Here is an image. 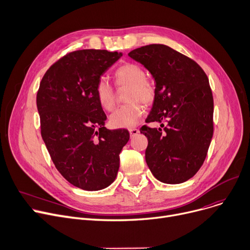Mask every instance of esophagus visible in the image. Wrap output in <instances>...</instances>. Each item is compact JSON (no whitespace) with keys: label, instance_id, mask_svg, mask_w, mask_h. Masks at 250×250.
<instances>
[{"label":"esophagus","instance_id":"esophagus-1","mask_svg":"<svg viewBox=\"0 0 250 250\" xmlns=\"http://www.w3.org/2000/svg\"><path fill=\"white\" fill-rule=\"evenodd\" d=\"M129 132H130V136L133 137L139 133V130L136 128H132V129H129Z\"/></svg>","mask_w":250,"mask_h":250}]
</instances>
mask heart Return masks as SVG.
I'll return each mask as SVG.
<instances>
[{
	"label": "heart",
	"mask_w": 250,
	"mask_h": 250,
	"mask_svg": "<svg viewBox=\"0 0 250 250\" xmlns=\"http://www.w3.org/2000/svg\"><path fill=\"white\" fill-rule=\"evenodd\" d=\"M118 86H129L127 101L130 104L117 109L110 116V123L115 128H133L144 114V106L140 104H148L156 97V88L146 78V72L140 66L128 63L116 70L114 74ZM96 94L102 108L112 111L115 105V92L110 83L105 79L99 80Z\"/></svg>",
	"instance_id": "b5f03b06"
}]
</instances>
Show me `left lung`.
Instances as JSON below:
<instances>
[{"instance_id":"8db88e82","label":"left lung","mask_w":250,"mask_h":250,"mask_svg":"<svg viewBox=\"0 0 250 250\" xmlns=\"http://www.w3.org/2000/svg\"><path fill=\"white\" fill-rule=\"evenodd\" d=\"M128 56L140 63L156 82V97L142 127L148 140L146 162L163 183L179 184L203 166L213 126V99L205 71L191 59L165 44H148Z\"/></svg>"}]
</instances>
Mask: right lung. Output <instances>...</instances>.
<instances>
[{
	"instance_id": "right-lung-1",
	"label": "right lung",
	"mask_w": 250,
	"mask_h": 250,
	"mask_svg": "<svg viewBox=\"0 0 250 250\" xmlns=\"http://www.w3.org/2000/svg\"><path fill=\"white\" fill-rule=\"evenodd\" d=\"M121 52H72L46 71L37 97L42 136L57 170L72 185L98 191L111 185L129 140L126 129L104 127L96 87Z\"/></svg>"
}]
</instances>
